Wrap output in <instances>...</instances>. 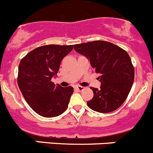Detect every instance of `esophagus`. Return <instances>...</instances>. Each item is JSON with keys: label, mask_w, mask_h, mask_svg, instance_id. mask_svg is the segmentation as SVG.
Listing matches in <instances>:
<instances>
[{"label": "esophagus", "mask_w": 153, "mask_h": 153, "mask_svg": "<svg viewBox=\"0 0 153 153\" xmlns=\"http://www.w3.org/2000/svg\"><path fill=\"white\" fill-rule=\"evenodd\" d=\"M76 88L79 91H81L84 89V87L80 86V85H77V86H76Z\"/></svg>", "instance_id": "obj_1"}]
</instances>
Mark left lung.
<instances>
[{"label":"left lung","instance_id":"obj_1","mask_svg":"<svg viewBox=\"0 0 153 153\" xmlns=\"http://www.w3.org/2000/svg\"><path fill=\"white\" fill-rule=\"evenodd\" d=\"M74 49L89 60L100 74L99 89L91 88L94 96L87 101L91 110L110 113L119 108L127 98L134 79V69L126 51L104 40L74 45Z\"/></svg>","mask_w":153,"mask_h":153}]
</instances>
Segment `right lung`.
<instances>
[{
	"instance_id": "add662e5",
	"label": "right lung",
	"mask_w": 153,
	"mask_h": 153,
	"mask_svg": "<svg viewBox=\"0 0 153 153\" xmlns=\"http://www.w3.org/2000/svg\"><path fill=\"white\" fill-rule=\"evenodd\" d=\"M74 45H46L27 53L19 65L18 85L26 102L43 117L58 116L68 108L74 92L71 86L62 87L52 82L64 57Z\"/></svg>"
}]
</instances>
